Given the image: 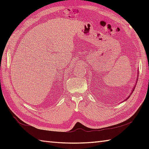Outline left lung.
I'll list each match as a JSON object with an SVG mask.
<instances>
[{
	"label": "left lung",
	"mask_w": 149,
	"mask_h": 149,
	"mask_svg": "<svg viewBox=\"0 0 149 149\" xmlns=\"http://www.w3.org/2000/svg\"><path fill=\"white\" fill-rule=\"evenodd\" d=\"M138 77H137V79H136V84L134 85V88H132V91H131V94L130 95H129L128 96V97L127 98V99H126L125 100H127L128 99H129V97H130V96L131 95V94L132 93V92H133V91H134V89H135V87H136V83H137V82H138Z\"/></svg>",
	"instance_id": "1"
}]
</instances>
